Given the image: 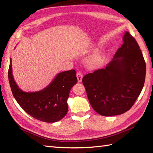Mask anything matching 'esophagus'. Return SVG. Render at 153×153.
Here are the masks:
<instances>
[{"instance_id":"esophagus-1","label":"esophagus","mask_w":153,"mask_h":153,"mask_svg":"<svg viewBox=\"0 0 153 153\" xmlns=\"http://www.w3.org/2000/svg\"><path fill=\"white\" fill-rule=\"evenodd\" d=\"M77 81H78V82H82L83 74L81 73L80 71H77Z\"/></svg>"}]
</instances>
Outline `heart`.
<instances>
[{"mask_svg":"<svg viewBox=\"0 0 153 153\" xmlns=\"http://www.w3.org/2000/svg\"><path fill=\"white\" fill-rule=\"evenodd\" d=\"M100 62V57L99 56H96L93 58V60L91 61V64L93 65V66H97L98 65Z\"/></svg>","mask_w":153,"mask_h":153,"instance_id":"heart-1","label":"heart"}]
</instances>
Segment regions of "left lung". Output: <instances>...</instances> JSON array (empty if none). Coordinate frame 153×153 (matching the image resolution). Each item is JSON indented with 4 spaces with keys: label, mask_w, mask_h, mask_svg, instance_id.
<instances>
[{
    "label": "left lung",
    "mask_w": 153,
    "mask_h": 153,
    "mask_svg": "<svg viewBox=\"0 0 153 153\" xmlns=\"http://www.w3.org/2000/svg\"><path fill=\"white\" fill-rule=\"evenodd\" d=\"M123 43L105 68L83 77L92 108L105 116L122 114L130 109L144 85L146 64L137 41L128 31Z\"/></svg>",
    "instance_id": "8db88e82"
}]
</instances>
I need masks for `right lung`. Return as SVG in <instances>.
<instances>
[{"instance_id": "add662e5", "label": "right lung", "mask_w": 153, "mask_h": 153, "mask_svg": "<svg viewBox=\"0 0 153 153\" xmlns=\"http://www.w3.org/2000/svg\"><path fill=\"white\" fill-rule=\"evenodd\" d=\"M8 80L13 96L24 111L35 119L48 123L59 121L66 116L70 91L77 82L76 70H71L57 74L43 90L24 92L19 88L13 77L11 58Z\"/></svg>"}]
</instances>
